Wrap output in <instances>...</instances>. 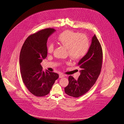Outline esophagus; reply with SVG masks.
<instances>
[{
	"label": "esophagus",
	"instance_id": "obj_1",
	"mask_svg": "<svg viewBox=\"0 0 124 124\" xmlns=\"http://www.w3.org/2000/svg\"><path fill=\"white\" fill-rule=\"evenodd\" d=\"M59 77L60 78H62L65 77V75L62 73H60L59 74Z\"/></svg>",
	"mask_w": 124,
	"mask_h": 124
}]
</instances>
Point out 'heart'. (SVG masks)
I'll list each match as a JSON object with an SVG mask.
<instances>
[{
	"mask_svg": "<svg viewBox=\"0 0 124 124\" xmlns=\"http://www.w3.org/2000/svg\"><path fill=\"white\" fill-rule=\"evenodd\" d=\"M57 40L60 45L67 48L70 57L74 60H78L84 58L88 53L90 46L86 36L69 30H65L60 33ZM54 49L53 44L48 45V53H53Z\"/></svg>",
	"mask_w": 124,
	"mask_h": 124,
	"instance_id": "obj_1",
	"label": "heart"
}]
</instances>
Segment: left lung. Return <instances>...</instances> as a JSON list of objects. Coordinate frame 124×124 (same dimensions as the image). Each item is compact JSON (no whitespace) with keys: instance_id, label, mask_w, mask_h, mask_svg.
<instances>
[{"instance_id":"left-lung-1","label":"left lung","mask_w":124,"mask_h":124,"mask_svg":"<svg viewBox=\"0 0 124 124\" xmlns=\"http://www.w3.org/2000/svg\"><path fill=\"white\" fill-rule=\"evenodd\" d=\"M102 60V47L94 35L92 38L88 53L78 64L80 69V75L77 80L71 76H69V84L65 88V93L78 98L87 93L94 85L100 74Z\"/></svg>"}]
</instances>
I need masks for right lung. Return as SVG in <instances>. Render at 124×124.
Wrapping results in <instances>:
<instances>
[{
	"mask_svg": "<svg viewBox=\"0 0 124 124\" xmlns=\"http://www.w3.org/2000/svg\"><path fill=\"white\" fill-rule=\"evenodd\" d=\"M56 30H42L30 35L25 40L19 56L20 70L23 82L30 92L37 97L49 93L59 75L55 72L43 71L41 63L47 57L48 37Z\"/></svg>",
	"mask_w": 124,
	"mask_h": 124,
	"instance_id": "1",
	"label": "right lung"
}]
</instances>
